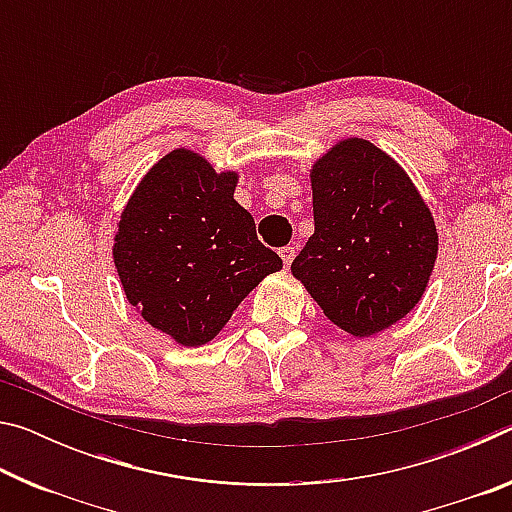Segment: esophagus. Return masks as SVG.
<instances>
[{"instance_id": "34e87169", "label": "esophagus", "mask_w": 512, "mask_h": 512, "mask_svg": "<svg viewBox=\"0 0 512 512\" xmlns=\"http://www.w3.org/2000/svg\"><path fill=\"white\" fill-rule=\"evenodd\" d=\"M280 257H282V262H284V266H291V262H293V257H296V248L293 246H284V248H280Z\"/></svg>"}]
</instances>
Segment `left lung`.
<instances>
[{"label":"left lung","instance_id":"8db88e82","mask_svg":"<svg viewBox=\"0 0 512 512\" xmlns=\"http://www.w3.org/2000/svg\"><path fill=\"white\" fill-rule=\"evenodd\" d=\"M314 235L291 273L336 327L357 339L402 320L438 257L429 205L391 155L361 137L311 167Z\"/></svg>","mask_w":512,"mask_h":512}]
</instances>
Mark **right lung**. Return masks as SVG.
Segmentation results:
<instances>
[{"mask_svg":"<svg viewBox=\"0 0 512 512\" xmlns=\"http://www.w3.org/2000/svg\"><path fill=\"white\" fill-rule=\"evenodd\" d=\"M239 173L173 149L135 187L115 232L121 287L142 318L178 345L210 343L282 259L235 201Z\"/></svg>","mask_w":512,"mask_h":512,"instance_id":"1","label":"right lung"}]
</instances>
